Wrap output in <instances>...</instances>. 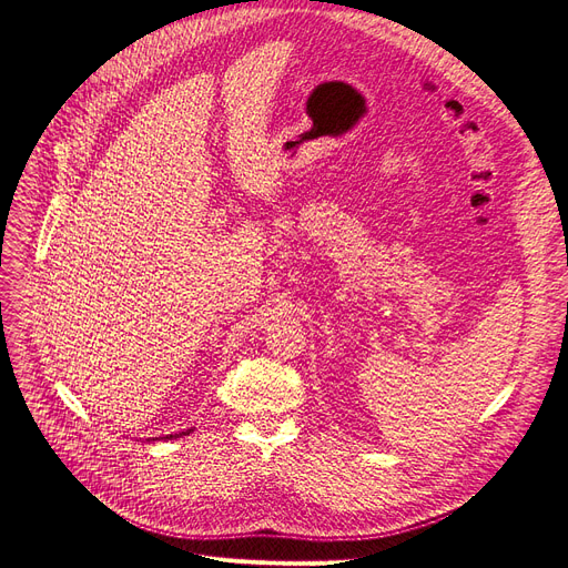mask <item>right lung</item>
<instances>
[{
    "label": "right lung",
    "mask_w": 568,
    "mask_h": 568,
    "mask_svg": "<svg viewBox=\"0 0 568 568\" xmlns=\"http://www.w3.org/2000/svg\"><path fill=\"white\" fill-rule=\"evenodd\" d=\"M189 433H192V428H189V430H184V433H175V435H165L163 439H171V437H182V435H189Z\"/></svg>",
    "instance_id": "right-lung-1"
}]
</instances>
